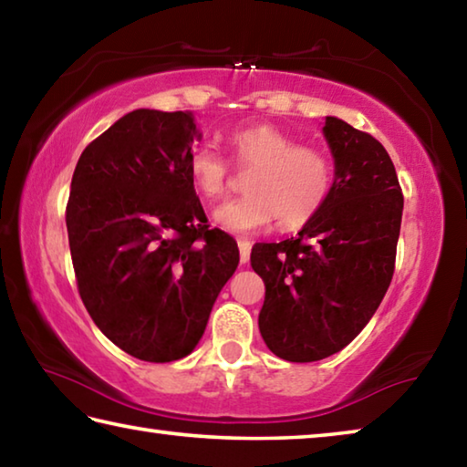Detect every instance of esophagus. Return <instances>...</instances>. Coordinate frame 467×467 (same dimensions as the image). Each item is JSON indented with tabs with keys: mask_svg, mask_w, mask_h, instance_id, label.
Returning <instances> with one entry per match:
<instances>
[{
	"mask_svg": "<svg viewBox=\"0 0 467 467\" xmlns=\"http://www.w3.org/2000/svg\"><path fill=\"white\" fill-rule=\"evenodd\" d=\"M249 255H251V243L249 241H239V257H241V264H247L249 262Z\"/></svg>",
	"mask_w": 467,
	"mask_h": 467,
	"instance_id": "34e87169",
	"label": "esophagus"
}]
</instances>
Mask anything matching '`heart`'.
Returning a JSON list of instances; mask_svg holds the SVG:
<instances>
[{
  "mask_svg": "<svg viewBox=\"0 0 467 467\" xmlns=\"http://www.w3.org/2000/svg\"><path fill=\"white\" fill-rule=\"evenodd\" d=\"M233 162L249 171L247 195L224 202L214 212L218 226L234 234L257 233L278 220L282 228L309 223L334 189V162L326 150L296 140L275 125H249L228 136ZM187 175L208 200L228 189L231 164L218 150L200 141L187 152Z\"/></svg>",
  "mask_w": 467,
  "mask_h": 467,
  "instance_id": "b5f03b06",
  "label": "heart"
}]
</instances>
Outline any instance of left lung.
Instances as JSON below:
<instances>
[{
  "label": "left lung",
  "mask_w": 467,
  "mask_h": 467,
  "mask_svg": "<svg viewBox=\"0 0 467 467\" xmlns=\"http://www.w3.org/2000/svg\"><path fill=\"white\" fill-rule=\"evenodd\" d=\"M334 189L300 233L255 243L251 267L265 284L259 331L284 360L342 350L373 317L395 270L404 195L387 150L367 131L326 117Z\"/></svg>",
  "instance_id": "obj_1"
}]
</instances>
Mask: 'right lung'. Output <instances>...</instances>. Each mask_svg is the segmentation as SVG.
<instances>
[{"label":"right lung","instance_id":"right-lung-1","mask_svg":"<svg viewBox=\"0 0 467 467\" xmlns=\"http://www.w3.org/2000/svg\"><path fill=\"white\" fill-rule=\"evenodd\" d=\"M192 110H131L84 148L66 208L86 311L110 342L146 362L187 357L239 265L210 228L187 175L200 140Z\"/></svg>","mask_w":467,"mask_h":467}]
</instances>
